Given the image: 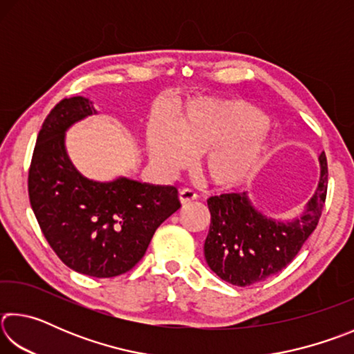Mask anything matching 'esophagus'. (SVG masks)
I'll list each match as a JSON object with an SVG mask.
<instances>
[{"label":"esophagus","instance_id":"obj_1","mask_svg":"<svg viewBox=\"0 0 354 354\" xmlns=\"http://www.w3.org/2000/svg\"><path fill=\"white\" fill-rule=\"evenodd\" d=\"M179 201H181V205L183 206H185V205H189V203H192V201H195L196 198H198V196H196V194L194 190H190V189H183L181 192H179Z\"/></svg>","mask_w":354,"mask_h":354}]
</instances>
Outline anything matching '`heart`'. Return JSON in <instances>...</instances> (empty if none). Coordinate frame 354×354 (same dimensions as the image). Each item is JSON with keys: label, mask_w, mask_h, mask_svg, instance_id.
I'll list each match as a JSON object with an SVG mask.
<instances>
[{"label": "heart", "mask_w": 354, "mask_h": 354, "mask_svg": "<svg viewBox=\"0 0 354 354\" xmlns=\"http://www.w3.org/2000/svg\"><path fill=\"white\" fill-rule=\"evenodd\" d=\"M148 156L156 169L173 173L203 154L209 181L237 185L253 175L268 148L267 117L237 100H196L173 124L156 118L145 131Z\"/></svg>", "instance_id": "heart-1"}]
</instances>
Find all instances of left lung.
Returning <instances> with one entry per match:
<instances>
[{
  "label": "left lung",
  "instance_id": "obj_1",
  "mask_svg": "<svg viewBox=\"0 0 354 354\" xmlns=\"http://www.w3.org/2000/svg\"><path fill=\"white\" fill-rule=\"evenodd\" d=\"M320 181L303 214L289 221L268 218L245 194H223L207 200L211 226L205 257L211 270L232 286L259 283L289 266L313 234L328 187L326 156H319Z\"/></svg>",
  "mask_w": 354,
  "mask_h": 354
}]
</instances>
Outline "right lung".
<instances>
[{"instance_id": "add662e5", "label": "right lung", "mask_w": 354, "mask_h": 354, "mask_svg": "<svg viewBox=\"0 0 354 354\" xmlns=\"http://www.w3.org/2000/svg\"><path fill=\"white\" fill-rule=\"evenodd\" d=\"M92 101L65 98L45 118L35 142L28 190L35 218L65 266L93 278L131 270L154 231L181 207L173 185H153L120 176L93 181L75 169L65 133L95 115Z\"/></svg>"}]
</instances>
